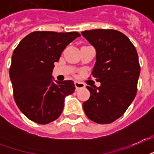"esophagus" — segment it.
I'll return each mask as SVG.
<instances>
[{"mask_svg": "<svg viewBox=\"0 0 154 154\" xmlns=\"http://www.w3.org/2000/svg\"><path fill=\"white\" fill-rule=\"evenodd\" d=\"M75 87L77 90H79L81 88H84L85 87V84L81 82H75Z\"/></svg>", "mask_w": 154, "mask_h": 154, "instance_id": "esophagus-1", "label": "esophagus"}]
</instances>
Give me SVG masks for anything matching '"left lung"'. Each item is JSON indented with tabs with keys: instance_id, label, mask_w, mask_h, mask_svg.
Here are the masks:
<instances>
[{
	"instance_id": "8db88e82",
	"label": "left lung",
	"mask_w": 154,
	"mask_h": 154,
	"mask_svg": "<svg viewBox=\"0 0 154 154\" xmlns=\"http://www.w3.org/2000/svg\"><path fill=\"white\" fill-rule=\"evenodd\" d=\"M97 50V62L91 72L99 87H88L90 98L82 104L85 114L98 124L119 119L137 93L140 66L135 47L129 38L116 29L82 32Z\"/></svg>"
}]
</instances>
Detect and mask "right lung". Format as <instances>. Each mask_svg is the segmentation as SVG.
<instances>
[{
    "mask_svg": "<svg viewBox=\"0 0 154 154\" xmlns=\"http://www.w3.org/2000/svg\"><path fill=\"white\" fill-rule=\"evenodd\" d=\"M78 32L35 31L23 38L13 52L10 77L17 106L28 119L46 125L60 116L64 98L73 93L72 81H54V63Z\"/></svg>",
    "mask_w": 154,
    "mask_h": 154,
    "instance_id": "right-lung-1",
    "label": "right lung"
}]
</instances>
